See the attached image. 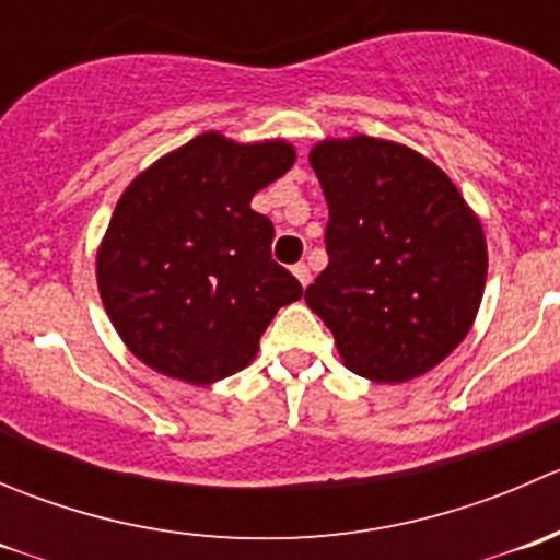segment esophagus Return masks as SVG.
Listing matches in <instances>:
<instances>
[{
  "mask_svg": "<svg viewBox=\"0 0 560 560\" xmlns=\"http://www.w3.org/2000/svg\"><path fill=\"white\" fill-rule=\"evenodd\" d=\"M292 273H295V279L301 281L303 287H308V281H312V270H308L306 262H298L295 268H292Z\"/></svg>",
  "mask_w": 560,
  "mask_h": 560,
  "instance_id": "esophagus-1",
  "label": "esophagus"
}]
</instances>
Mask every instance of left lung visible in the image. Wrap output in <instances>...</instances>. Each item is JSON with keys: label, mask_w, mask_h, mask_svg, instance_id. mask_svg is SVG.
<instances>
[{"label": "left lung", "mask_w": 560, "mask_h": 560, "mask_svg": "<svg viewBox=\"0 0 560 560\" xmlns=\"http://www.w3.org/2000/svg\"><path fill=\"white\" fill-rule=\"evenodd\" d=\"M330 222L306 287L352 374L400 385L436 369L477 319L488 244L442 167L393 140L327 138L308 154Z\"/></svg>", "instance_id": "8db88e82"}]
</instances>
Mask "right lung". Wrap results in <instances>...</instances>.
<instances>
[{
	"instance_id": "1",
	"label": "right lung",
	"mask_w": 560,
	"mask_h": 560,
	"mask_svg": "<svg viewBox=\"0 0 560 560\" xmlns=\"http://www.w3.org/2000/svg\"><path fill=\"white\" fill-rule=\"evenodd\" d=\"M295 165L287 140L197 135L135 175L97 248L113 327L149 369L186 385L244 371L276 312L303 295L270 259L273 224L252 197Z\"/></svg>"
}]
</instances>
